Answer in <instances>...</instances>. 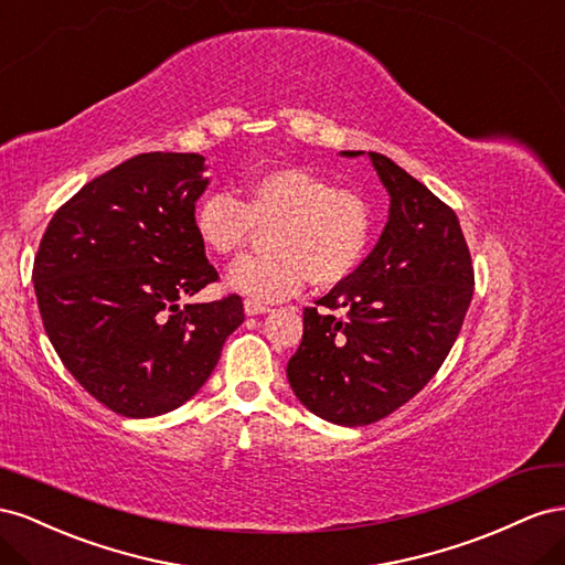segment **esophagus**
<instances>
[{
	"instance_id": "obj_1",
	"label": "esophagus",
	"mask_w": 565,
	"mask_h": 565,
	"mask_svg": "<svg viewBox=\"0 0 565 565\" xmlns=\"http://www.w3.org/2000/svg\"><path fill=\"white\" fill-rule=\"evenodd\" d=\"M244 310H246V315H265V312H269V305H265V302H260V300L246 298V300H244Z\"/></svg>"
}]
</instances>
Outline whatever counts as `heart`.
<instances>
[{
	"mask_svg": "<svg viewBox=\"0 0 565 565\" xmlns=\"http://www.w3.org/2000/svg\"><path fill=\"white\" fill-rule=\"evenodd\" d=\"M263 255L232 267L230 286L255 300H279L305 284L329 291L348 281L372 236V207L350 189L300 168H279L244 184V199L211 191L196 203L193 230L217 257H234L267 230Z\"/></svg>",
	"mask_w": 565,
	"mask_h": 565,
	"instance_id": "b5f03b06",
	"label": "heart"
}]
</instances>
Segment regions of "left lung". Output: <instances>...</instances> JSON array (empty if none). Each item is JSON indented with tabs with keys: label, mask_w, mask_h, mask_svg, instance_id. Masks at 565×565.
<instances>
[{
	"label": "left lung",
	"mask_w": 565,
	"mask_h": 565,
	"mask_svg": "<svg viewBox=\"0 0 565 565\" xmlns=\"http://www.w3.org/2000/svg\"><path fill=\"white\" fill-rule=\"evenodd\" d=\"M369 158L391 193L388 222L352 277L317 300L322 310H302L286 366L302 405L338 426L385 418L438 374L476 284L452 207L391 158Z\"/></svg>",
	"instance_id": "left-lung-1"
}]
</instances>
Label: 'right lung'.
I'll use <instances>...</instances> for the list:
<instances>
[{
  "label": "right lung",
  "instance_id": "obj_1",
  "mask_svg": "<svg viewBox=\"0 0 565 565\" xmlns=\"http://www.w3.org/2000/svg\"><path fill=\"white\" fill-rule=\"evenodd\" d=\"M199 153H139L63 203L32 265L46 335L83 388L120 416L172 412L217 366L241 296L180 308L217 281L193 230Z\"/></svg>",
  "mask_w": 565,
  "mask_h": 565
}]
</instances>
